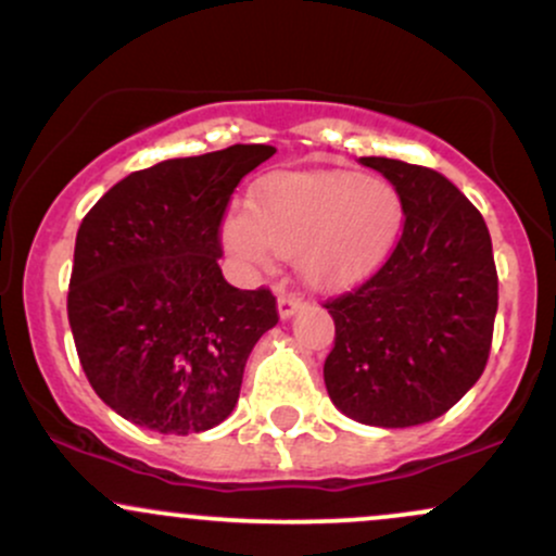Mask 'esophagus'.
I'll return each mask as SVG.
<instances>
[{"instance_id":"1","label":"esophagus","mask_w":556,"mask_h":556,"mask_svg":"<svg viewBox=\"0 0 556 556\" xmlns=\"http://www.w3.org/2000/svg\"><path fill=\"white\" fill-rule=\"evenodd\" d=\"M303 305H305V300L295 295V292H279L277 308H279V316H282V318H290L292 314H298Z\"/></svg>"}]
</instances>
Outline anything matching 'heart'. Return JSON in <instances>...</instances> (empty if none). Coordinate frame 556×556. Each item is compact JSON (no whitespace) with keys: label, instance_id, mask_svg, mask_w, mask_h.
I'll use <instances>...</instances> for the list:
<instances>
[{"label":"heart","instance_id":"1","mask_svg":"<svg viewBox=\"0 0 556 556\" xmlns=\"http://www.w3.org/2000/svg\"><path fill=\"white\" fill-rule=\"evenodd\" d=\"M405 206L394 185L361 172H287L258 182L248 212L222 227L227 251L248 266L274 253L298 258L316 287L363 282L392 256Z\"/></svg>","mask_w":556,"mask_h":556}]
</instances>
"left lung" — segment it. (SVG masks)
I'll return each mask as SVG.
<instances>
[{"instance_id":"obj_1","label":"left lung","mask_w":556,"mask_h":556,"mask_svg":"<svg viewBox=\"0 0 556 556\" xmlns=\"http://www.w3.org/2000/svg\"><path fill=\"white\" fill-rule=\"evenodd\" d=\"M405 206V225L381 269L324 303L334 348L324 361L331 402L384 429L444 416L486 368L500 279L489 227L444 175L363 156Z\"/></svg>"}]
</instances>
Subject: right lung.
Returning <instances> with one entry per match:
<instances>
[{
    "label": "right lung",
    "instance_id": "right-lung-1",
    "mask_svg": "<svg viewBox=\"0 0 556 556\" xmlns=\"http://www.w3.org/2000/svg\"><path fill=\"white\" fill-rule=\"evenodd\" d=\"M271 146L167 159L83 216L67 318L83 371L114 413L159 433L208 431L240 397L253 344L279 321L269 287L222 277V219Z\"/></svg>",
    "mask_w": 556,
    "mask_h": 556
}]
</instances>
